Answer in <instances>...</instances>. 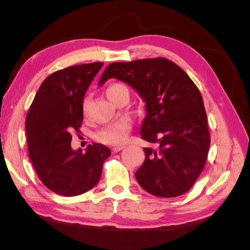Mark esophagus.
I'll return each mask as SVG.
<instances>
[{"mask_svg": "<svg viewBox=\"0 0 250 250\" xmlns=\"http://www.w3.org/2000/svg\"><path fill=\"white\" fill-rule=\"evenodd\" d=\"M124 149V147L123 146H118V147H113L112 148V152L113 153H118L119 151H121V150H123Z\"/></svg>", "mask_w": 250, "mask_h": 250, "instance_id": "1", "label": "esophagus"}]
</instances>
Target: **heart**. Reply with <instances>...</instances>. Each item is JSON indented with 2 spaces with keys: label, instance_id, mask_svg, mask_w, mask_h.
Returning <instances> with one entry per match:
<instances>
[{
  "label": "heart",
  "instance_id": "obj_1",
  "mask_svg": "<svg viewBox=\"0 0 250 250\" xmlns=\"http://www.w3.org/2000/svg\"><path fill=\"white\" fill-rule=\"evenodd\" d=\"M124 93L128 94V90L127 87L124 84H122V83H112V84L108 85V87L106 88V95L110 101L115 99L117 96ZM87 106L88 100L85 98L82 102V113L84 116H86L87 113ZM130 129L131 124L129 121L123 120L117 124H113L108 126L107 128H105L104 130H102L99 133V139L106 144L120 145V144H123L126 141L127 135L129 133Z\"/></svg>",
  "mask_w": 250,
  "mask_h": 250
}]
</instances>
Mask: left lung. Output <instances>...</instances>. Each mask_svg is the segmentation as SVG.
<instances>
[{"label":"left lung","instance_id":"1","mask_svg":"<svg viewBox=\"0 0 250 250\" xmlns=\"http://www.w3.org/2000/svg\"><path fill=\"white\" fill-rule=\"evenodd\" d=\"M115 78L132 87L145 102L142 139L145 161L135 179L148 193L176 197L190 190L208 157L209 132L199 89L177 64L166 58L113 62L98 83Z\"/></svg>","mask_w":250,"mask_h":250}]
</instances>
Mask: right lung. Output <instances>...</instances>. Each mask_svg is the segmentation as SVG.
<instances>
[{
    "mask_svg": "<svg viewBox=\"0 0 250 250\" xmlns=\"http://www.w3.org/2000/svg\"><path fill=\"white\" fill-rule=\"evenodd\" d=\"M104 63L69 66L43 80L26 118L29 157L42 183L62 196H77L100 180L103 164L111 154L102 144L85 152L71 146L72 132L83 120L82 102L90 82Z\"/></svg>",
    "mask_w": 250,
    "mask_h": 250,
    "instance_id": "right-lung-1",
    "label": "right lung"
}]
</instances>
